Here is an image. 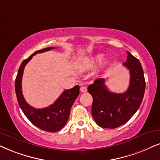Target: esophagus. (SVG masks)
<instances>
[{"label":"esophagus","instance_id":"esophagus-1","mask_svg":"<svg viewBox=\"0 0 160 160\" xmlns=\"http://www.w3.org/2000/svg\"><path fill=\"white\" fill-rule=\"evenodd\" d=\"M80 90H81V92H86L87 90H88V89H87L86 87L82 86V87H81Z\"/></svg>","mask_w":160,"mask_h":160}]
</instances>
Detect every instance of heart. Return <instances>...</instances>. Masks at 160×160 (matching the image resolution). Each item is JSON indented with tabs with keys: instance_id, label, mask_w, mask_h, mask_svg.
<instances>
[{
	"instance_id": "obj_1",
	"label": "heart",
	"mask_w": 160,
	"mask_h": 160,
	"mask_svg": "<svg viewBox=\"0 0 160 160\" xmlns=\"http://www.w3.org/2000/svg\"><path fill=\"white\" fill-rule=\"evenodd\" d=\"M103 55L102 54H97L95 56L90 57V58L82 59V60L79 61L78 62V64L80 67H82L84 69H88L92 68L93 67H95L96 64H98V63L101 62L102 60L103 59Z\"/></svg>"
}]
</instances>
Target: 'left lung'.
<instances>
[{
    "label": "left lung",
    "instance_id": "1",
    "mask_svg": "<svg viewBox=\"0 0 160 160\" xmlns=\"http://www.w3.org/2000/svg\"><path fill=\"white\" fill-rule=\"evenodd\" d=\"M123 65L129 70L131 78L128 90L122 93L109 91L104 78H98L88 86L92 96V116L96 123L104 128H116L125 124L134 115L142 102L145 81L141 63L127 52Z\"/></svg>",
    "mask_w": 160,
    "mask_h": 160
}]
</instances>
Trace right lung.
I'll return each instance as SVG.
<instances>
[{"label":"right lung","mask_w":160,"mask_h":160,"mask_svg":"<svg viewBox=\"0 0 160 160\" xmlns=\"http://www.w3.org/2000/svg\"><path fill=\"white\" fill-rule=\"evenodd\" d=\"M54 48L55 47H47L38 50L31 55L28 58L23 60L18 69L15 83L18 102L23 113L33 125L43 131L48 132L60 131L67 123L72 104L79 95V86L76 85L71 89L64 90L56 101L49 107L36 109L25 101L22 93L21 81L26 64L32 59V56L37 53L46 52Z\"/></svg>","instance_id":"obj_1"}]
</instances>
